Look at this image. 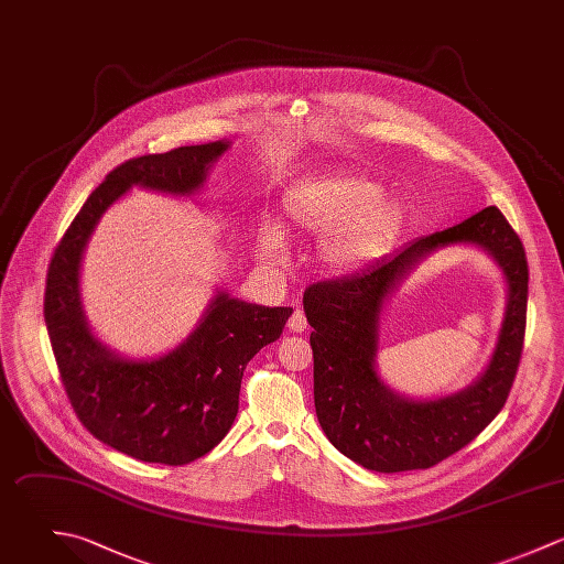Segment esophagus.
Segmentation results:
<instances>
[{
  "instance_id": "1",
  "label": "esophagus",
  "mask_w": 564,
  "mask_h": 564,
  "mask_svg": "<svg viewBox=\"0 0 564 564\" xmlns=\"http://www.w3.org/2000/svg\"><path fill=\"white\" fill-rule=\"evenodd\" d=\"M288 327H290L292 332H296V334H301V332L307 329V318H305L303 310H294V312H292V316H290V321H288Z\"/></svg>"
}]
</instances>
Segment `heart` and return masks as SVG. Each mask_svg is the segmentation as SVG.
<instances>
[{
    "instance_id": "obj_1",
    "label": "heart",
    "mask_w": 564,
    "mask_h": 564,
    "mask_svg": "<svg viewBox=\"0 0 564 564\" xmlns=\"http://www.w3.org/2000/svg\"><path fill=\"white\" fill-rule=\"evenodd\" d=\"M285 215L299 232H332L323 254L338 270L362 265L382 254L404 224V210L398 199L382 197L376 182L347 173L310 180L290 191ZM259 250L265 259L281 261L285 257L281 230H261Z\"/></svg>"
}]
</instances>
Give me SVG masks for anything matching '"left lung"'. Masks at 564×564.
<instances>
[{"label": "left lung", "mask_w": 564, "mask_h": 564, "mask_svg": "<svg viewBox=\"0 0 564 564\" xmlns=\"http://www.w3.org/2000/svg\"><path fill=\"white\" fill-rule=\"evenodd\" d=\"M451 242L481 245L502 265L511 290L505 329L491 367L473 388L440 401H406L375 373L377 316L403 272L426 251ZM528 281L523 241L503 213L488 206L358 274L310 285L303 307L314 327V404L327 440L376 473L426 470L468 446L499 415L514 384L525 340Z\"/></svg>", "instance_id": "left-lung-1"}]
</instances>
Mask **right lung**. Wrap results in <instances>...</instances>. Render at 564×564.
I'll return each instance as SVG.
<instances>
[{
  "mask_svg": "<svg viewBox=\"0 0 564 564\" xmlns=\"http://www.w3.org/2000/svg\"><path fill=\"white\" fill-rule=\"evenodd\" d=\"M226 149L219 140L122 162L91 191L47 265L43 316L65 395L96 440L147 464L184 466L226 437L239 411L246 365L283 334L292 307L217 294L202 325L175 351L149 362L122 360L85 325L80 254L100 215L127 188L188 195Z\"/></svg>",
  "mask_w": 564,
  "mask_h": 564,
  "instance_id": "1",
  "label": "right lung"
}]
</instances>
